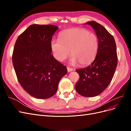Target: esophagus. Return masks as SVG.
<instances>
[{"label":"esophagus","mask_w":131,"mask_h":131,"mask_svg":"<svg viewBox=\"0 0 131 131\" xmlns=\"http://www.w3.org/2000/svg\"><path fill=\"white\" fill-rule=\"evenodd\" d=\"M67 70H68V72H70L73 70V69L72 68H69V67H67Z\"/></svg>","instance_id":"obj_1"}]
</instances>
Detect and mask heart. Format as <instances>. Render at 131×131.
<instances>
[{"label":"heart","mask_w":131,"mask_h":131,"mask_svg":"<svg viewBox=\"0 0 131 131\" xmlns=\"http://www.w3.org/2000/svg\"><path fill=\"white\" fill-rule=\"evenodd\" d=\"M59 39H52L51 49L54 58L62 62L72 55L70 63L85 66L92 63L96 57L98 39L97 35L84 28H72L59 33Z\"/></svg>","instance_id":"b5f03b06"}]
</instances>
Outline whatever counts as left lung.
<instances>
[{"instance_id":"obj_1","label":"left lung","mask_w":131,"mask_h":131,"mask_svg":"<svg viewBox=\"0 0 131 131\" xmlns=\"http://www.w3.org/2000/svg\"><path fill=\"white\" fill-rule=\"evenodd\" d=\"M86 24L92 26L98 39V49L93 62L86 68L77 69L80 75L75 90L87 97L98 96L106 89L112 81L117 64L116 45L113 35L95 21Z\"/></svg>"}]
</instances>
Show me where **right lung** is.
I'll return each instance as SVG.
<instances>
[{
  "label": "right lung",
  "mask_w": 131,
  "mask_h": 131,
  "mask_svg": "<svg viewBox=\"0 0 131 131\" xmlns=\"http://www.w3.org/2000/svg\"><path fill=\"white\" fill-rule=\"evenodd\" d=\"M58 27L32 25L17 38L13 63L19 84L31 96L50 98L56 93L67 67L51 54L50 42Z\"/></svg>",
  "instance_id": "add662e5"
}]
</instances>
